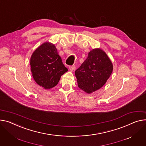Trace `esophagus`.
Here are the masks:
<instances>
[{"mask_svg":"<svg viewBox=\"0 0 146 146\" xmlns=\"http://www.w3.org/2000/svg\"><path fill=\"white\" fill-rule=\"evenodd\" d=\"M69 69H70V71H73V70H74V69H75V66H74V65H73V66H70L69 67Z\"/></svg>","mask_w":146,"mask_h":146,"instance_id":"34e87169","label":"esophagus"}]
</instances>
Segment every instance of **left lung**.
I'll use <instances>...</instances> for the list:
<instances>
[{
    "label": "left lung",
    "mask_w": 146,
    "mask_h": 146,
    "mask_svg": "<svg viewBox=\"0 0 146 146\" xmlns=\"http://www.w3.org/2000/svg\"><path fill=\"white\" fill-rule=\"evenodd\" d=\"M112 71L113 64L108 55L100 48H95L89 53L75 75L79 88L91 93L103 86Z\"/></svg>",
    "instance_id": "left-lung-1"
}]
</instances>
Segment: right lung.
<instances>
[{
    "label": "right lung",
    "mask_w": 146,
    "mask_h": 146,
    "mask_svg": "<svg viewBox=\"0 0 146 146\" xmlns=\"http://www.w3.org/2000/svg\"><path fill=\"white\" fill-rule=\"evenodd\" d=\"M31 66L34 80L45 89L56 86L61 76L68 70L55 46L48 42L42 44L33 52Z\"/></svg>",
    "instance_id": "obj_1"
}]
</instances>
